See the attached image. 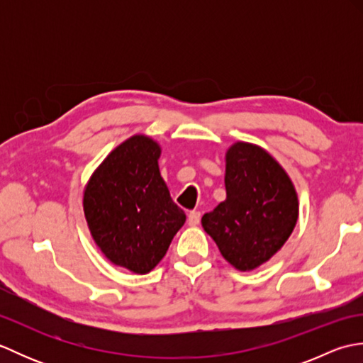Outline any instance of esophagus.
Segmentation results:
<instances>
[{"label": "esophagus", "instance_id": "34e87169", "mask_svg": "<svg viewBox=\"0 0 363 363\" xmlns=\"http://www.w3.org/2000/svg\"><path fill=\"white\" fill-rule=\"evenodd\" d=\"M199 221H201V213H199L198 211H194L189 213V218H187L189 226H198Z\"/></svg>", "mask_w": 363, "mask_h": 363}]
</instances>
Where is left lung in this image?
<instances>
[{
    "label": "left lung",
    "mask_w": 363,
    "mask_h": 363,
    "mask_svg": "<svg viewBox=\"0 0 363 363\" xmlns=\"http://www.w3.org/2000/svg\"><path fill=\"white\" fill-rule=\"evenodd\" d=\"M226 199L201 223L221 256L240 272L265 264L289 240L298 196L285 169L257 145L237 142L226 152Z\"/></svg>",
    "instance_id": "8db88e82"
}]
</instances>
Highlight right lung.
Instances as JSON below:
<instances>
[{
  "label": "right lung",
  "instance_id": "right-lung-1",
  "mask_svg": "<svg viewBox=\"0 0 363 363\" xmlns=\"http://www.w3.org/2000/svg\"><path fill=\"white\" fill-rule=\"evenodd\" d=\"M160 146L133 135L99 165L84 190V215L98 248L113 265L146 274L164 259L186 223L157 160Z\"/></svg>",
  "mask_w": 363,
  "mask_h": 363
}]
</instances>
